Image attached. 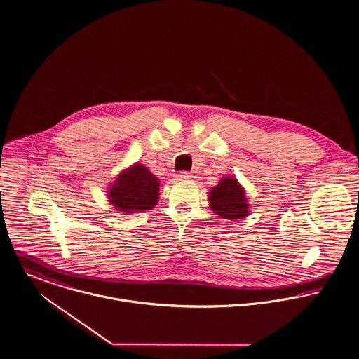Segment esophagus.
Here are the masks:
<instances>
[{"mask_svg":"<svg viewBox=\"0 0 359 359\" xmlns=\"http://www.w3.org/2000/svg\"><path fill=\"white\" fill-rule=\"evenodd\" d=\"M178 178L180 180H184V181H191V180H195L196 178V175L195 174H192V172H180L178 174Z\"/></svg>","mask_w":359,"mask_h":359,"instance_id":"34e87169","label":"esophagus"}]
</instances>
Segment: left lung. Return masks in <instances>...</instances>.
Instances as JSON below:
<instances>
[{
	"mask_svg": "<svg viewBox=\"0 0 359 359\" xmlns=\"http://www.w3.org/2000/svg\"><path fill=\"white\" fill-rule=\"evenodd\" d=\"M210 209L224 220H242L249 216V203L245 194V188L237 178L224 177L209 192Z\"/></svg>",
	"mask_w": 359,
	"mask_h": 359,
	"instance_id": "obj_1",
	"label": "left lung"
}]
</instances>
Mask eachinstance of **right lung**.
<instances>
[{
	"label": "right lung",
	"mask_w": 359,
	"mask_h": 359,
	"mask_svg": "<svg viewBox=\"0 0 359 359\" xmlns=\"http://www.w3.org/2000/svg\"><path fill=\"white\" fill-rule=\"evenodd\" d=\"M160 180L143 164L135 163L117 175L109 187L110 203L123 215L151 210L158 202Z\"/></svg>",
	"instance_id": "obj_1"
}]
</instances>
